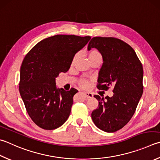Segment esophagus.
<instances>
[{
	"label": "esophagus",
	"mask_w": 160,
	"mask_h": 160,
	"mask_svg": "<svg viewBox=\"0 0 160 160\" xmlns=\"http://www.w3.org/2000/svg\"><path fill=\"white\" fill-rule=\"evenodd\" d=\"M84 94L85 95V97L88 98H90L93 97V94L90 92H84Z\"/></svg>",
	"instance_id": "1"
}]
</instances>
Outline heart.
<instances>
[{"instance_id": "1", "label": "heart", "mask_w": 160, "mask_h": 160, "mask_svg": "<svg viewBox=\"0 0 160 160\" xmlns=\"http://www.w3.org/2000/svg\"><path fill=\"white\" fill-rule=\"evenodd\" d=\"M99 56H101L99 52H98L97 50H91L88 53V59H89V60L92 59H93V58H94L96 57H99ZM79 85L81 87H82V88H87V87L89 85V82L85 79H81L79 81Z\"/></svg>"}]
</instances>
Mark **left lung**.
<instances>
[{"mask_svg": "<svg viewBox=\"0 0 160 160\" xmlns=\"http://www.w3.org/2000/svg\"><path fill=\"white\" fill-rule=\"evenodd\" d=\"M92 48L97 49L103 59L98 89L107 90L112 86L114 93L111 97L94 96L98 107L92 111V119L98 129L115 132L129 122L143 94V66L133 49L115 38H93L88 50Z\"/></svg>", "mask_w": 160, "mask_h": 160, "instance_id": "8db88e82", "label": "left lung"}]
</instances>
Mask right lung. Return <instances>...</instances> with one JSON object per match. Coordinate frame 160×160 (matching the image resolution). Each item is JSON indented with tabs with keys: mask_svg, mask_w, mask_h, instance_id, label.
<instances>
[{
	"mask_svg": "<svg viewBox=\"0 0 160 160\" xmlns=\"http://www.w3.org/2000/svg\"><path fill=\"white\" fill-rule=\"evenodd\" d=\"M90 36L55 35L40 41L26 55L20 68L19 93L33 122L52 130L67 120L78 90L57 88L56 78L68 71L75 54Z\"/></svg>",
	"mask_w": 160,
	"mask_h": 160,
	"instance_id": "right-lung-1",
	"label": "right lung"
}]
</instances>
